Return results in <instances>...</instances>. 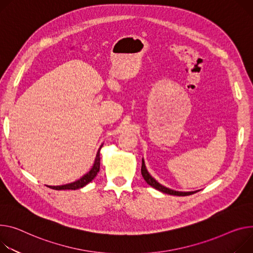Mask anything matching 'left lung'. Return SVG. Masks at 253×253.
Wrapping results in <instances>:
<instances>
[{"mask_svg": "<svg viewBox=\"0 0 253 253\" xmlns=\"http://www.w3.org/2000/svg\"><path fill=\"white\" fill-rule=\"evenodd\" d=\"M141 174L143 176V178L145 179V181L148 183L149 186H151L152 188L163 192V193H166V194H169V195H172V196H190V195H193L197 192H176V191H173V190H170L169 188H166L164 186L160 185L159 182H157L147 171L146 168H145V164H144V160L142 159V167H141Z\"/></svg>", "mask_w": 253, "mask_h": 253, "instance_id": "8db88e82", "label": "left lung"}]
</instances>
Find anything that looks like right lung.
Instances as JSON below:
<instances>
[{
  "instance_id": "1",
  "label": "right lung",
  "mask_w": 253,
  "mask_h": 253,
  "mask_svg": "<svg viewBox=\"0 0 253 253\" xmlns=\"http://www.w3.org/2000/svg\"><path fill=\"white\" fill-rule=\"evenodd\" d=\"M99 170H100V149H99V151L97 153L94 167L91 168V169L86 174H84L82 178H80L79 180H77L75 182L67 183V185L57 186V187L48 186V188L53 189V190H57V191H59V190H78V189H81V188L84 187L85 185H87L89 181L93 180L96 177V175L98 174Z\"/></svg>"
}]
</instances>
